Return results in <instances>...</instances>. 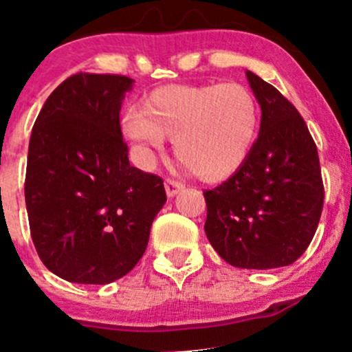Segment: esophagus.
Wrapping results in <instances>:
<instances>
[{
  "mask_svg": "<svg viewBox=\"0 0 352 352\" xmlns=\"http://www.w3.org/2000/svg\"><path fill=\"white\" fill-rule=\"evenodd\" d=\"M186 184L179 182V180H173V179H166L165 180V190H166V196L173 197L175 194H179L180 190H184Z\"/></svg>",
  "mask_w": 352,
  "mask_h": 352,
  "instance_id": "1",
  "label": "esophagus"
}]
</instances>
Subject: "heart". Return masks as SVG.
<instances>
[{
  "instance_id": "1",
  "label": "heart",
  "mask_w": 352,
  "mask_h": 352,
  "mask_svg": "<svg viewBox=\"0 0 352 352\" xmlns=\"http://www.w3.org/2000/svg\"><path fill=\"white\" fill-rule=\"evenodd\" d=\"M258 100L242 84L166 85L122 117V134L144 153L175 139V156L197 179L221 182L249 158L259 132Z\"/></svg>"
}]
</instances>
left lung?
<instances>
[{
  "label": "left lung",
  "instance_id": "left-lung-1",
  "mask_svg": "<svg viewBox=\"0 0 352 352\" xmlns=\"http://www.w3.org/2000/svg\"><path fill=\"white\" fill-rule=\"evenodd\" d=\"M261 107V127L244 165L204 190V232L232 267L268 270L292 265L308 249L323 210L318 151L294 104L245 72Z\"/></svg>",
  "mask_w": 352,
  "mask_h": 352
}]
</instances>
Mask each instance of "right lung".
<instances>
[{
	"label": "right lung",
	"mask_w": 352,
	"mask_h": 352,
	"mask_svg": "<svg viewBox=\"0 0 352 352\" xmlns=\"http://www.w3.org/2000/svg\"><path fill=\"white\" fill-rule=\"evenodd\" d=\"M132 82L78 72L50 94L32 127L30 237L44 267L63 280L110 284L127 275L166 201L162 177L129 163L120 108Z\"/></svg>",
	"instance_id": "right-lung-1"
}]
</instances>
